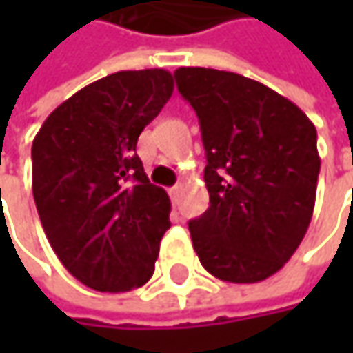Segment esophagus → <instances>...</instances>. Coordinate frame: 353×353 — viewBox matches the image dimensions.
<instances>
[{
  "mask_svg": "<svg viewBox=\"0 0 353 353\" xmlns=\"http://www.w3.org/2000/svg\"><path fill=\"white\" fill-rule=\"evenodd\" d=\"M169 194H170V200H172V202H176V200H179V196H181V184L172 186V188L169 190Z\"/></svg>",
  "mask_w": 353,
  "mask_h": 353,
  "instance_id": "obj_1",
  "label": "esophagus"
}]
</instances>
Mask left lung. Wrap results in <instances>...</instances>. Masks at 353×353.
<instances>
[{"label": "left lung", "mask_w": 353, "mask_h": 353, "mask_svg": "<svg viewBox=\"0 0 353 353\" xmlns=\"http://www.w3.org/2000/svg\"><path fill=\"white\" fill-rule=\"evenodd\" d=\"M176 88L196 112L210 206L188 222L202 267L259 283L301 245L316 200V128L291 100L236 72L183 66Z\"/></svg>", "instance_id": "1"}]
</instances>
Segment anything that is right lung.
Returning a JSON list of instances; mask_svg holds the SVG:
<instances>
[{
    "label": "right lung",
    "instance_id": "obj_1",
    "mask_svg": "<svg viewBox=\"0 0 353 353\" xmlns=\"http://www.w3.org/2000/svg\"><path fill=\"white\" fill-rule=\"evenodd\" d=\"M172 90L169 70H121L78 90L34 135L43 230L66 271L94 291L139 289L155 271L170 200L135 147Z\"/></svg>",
    "mask_w": 353,
    "mask_h": 353
}]
</instances>
